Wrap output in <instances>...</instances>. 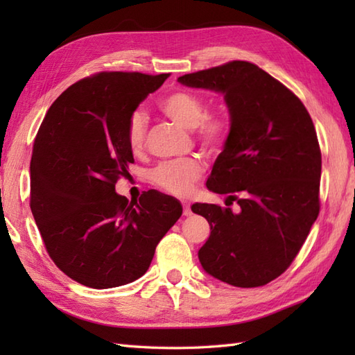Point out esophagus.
<instances>
[{"label":"esophagus","instance_id":"34e87169","mask_svg":"<svg viewBox=\"0 0 355 355\" xmlns=\"http://www.w3.org/2000/svg\"><path fill=\"white\" fill-rule=\"evenodd\" d=\"M183 215H184V216H191V215H192L191 206L187 205V202H184V205H183Z\"/></svg>","mask_w":355,"mask_h":355}]
</instances>
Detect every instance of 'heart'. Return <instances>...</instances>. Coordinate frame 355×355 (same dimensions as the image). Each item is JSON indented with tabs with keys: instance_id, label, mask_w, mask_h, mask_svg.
<instances>
[{
	"instance_id": "heart-1",
	"label": "heart",
	"mask_w": 355,
	"mask_h": 355,
	"mask_svg": "<svg viewBox=\"0 0 355 355\" xmlns=\"http://www.w3.org/2000/svg\"><path fill=\"white\" fill-rule=\"evenodd\" d=\"M163 114L186 130H193V137L209 154H218L224 148L230 134L229 119L221 112L206 114L202 96L180 88L166 94L158 103ZM148 119L143 111H134L128 120L126 139L134 154L143 153L146 146ZM202 175V164L198 158L168 162L158 164L150 173L153 182L168 193L186 197Z\"/></svg>"
}]
</instances>
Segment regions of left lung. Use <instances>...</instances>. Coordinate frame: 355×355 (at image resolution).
Wrapping results in <instances>:
<instances>
[{
  "label": "left lung",
  "mask_w": 355,
  "mask_h": 355,
  "mask_svg": "<svg viewBox=\"0 0 355 355\" xmlns=\"http://www.w3.org/2000/svg\"><path fill=\"white\" fill-rule=\"evenodd\" d=\"M180 84L221 93L230 134L207 178L238 212L195 202L210 236L198 250L206 273L241 288L281 276L318 220L322 154L304 103L258 65L232 61L184 74Z\"/></svg>",
  "instance_id": "obj_1"
}]
</instances>
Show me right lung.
I'll use <instances>...</instances> for the list:
<instances>
[{
	"label": "right lung",
	"instance_id": "obj_1",
	"mask_svg": "<svg viewBox=\"0 0 355 355\" xmlns=\"http://www.w3.org/2000/svg\"><path fill=\"white\" fill-rule=\"evenodd\" d=\"M169 74L103 71L53 102L33 143L30 209L50 258L89 288H112L146 273L155 247L183 214L150 189L139 201L116 192L134 163L126 128Z\"/></svg>",
	"mask_w": 355,
	"mask_h": 355
}]
</instances>
